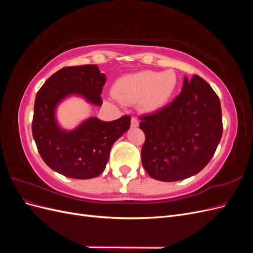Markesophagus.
I'll return each instance as SVG.
<instances>
[{
    "instance_id": "34e87169",
    "label": "esophagus",
    "mask_w": 253,
    "mask_h": 253,
    "mask_svg": "<svg viewBox=\"0 0 253 253\" xmlns=\"http://www.w3.org/2000/svg\"><path fill=\"white\" fill-rule=\"evenodd\" d=\"M131 126H133V127H137L139 126V122H138V119H137L136 117H132V119H131Z\"/></svg>"
}]
</instances>
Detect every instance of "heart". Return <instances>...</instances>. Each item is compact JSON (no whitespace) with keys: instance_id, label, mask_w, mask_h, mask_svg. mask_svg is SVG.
I'll list each match as a JSON object with an SVG mask.
<instances>
[{"instance_id":"obj_1","label":"heart","mask_w":253,"mask_h":253,"mask_svg":"<svg viewBox=\"0 0 253 253\" xmlns=\"http://www.w3.org/2000/svg\"><path fill=\"white\" fill-rule=\"evenodd\" d=\"M177 84L174 71H141L119 78L114 84L113 95L124 103L140 101L145 110L154 111L168 103Z\"/></svg>"}]
</instances>
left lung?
<instances>
[{"instance_id": "8db88e82", "label": "left lung", "mask_w": 253, "mask_h": 253, "mask_svg": "<svg viewBox=\"0 0 253 253\" xmlns=\"http://www.w3.org/2000/svg\"><path fill=\"white\" fill-rule=\"evenodd\" d=\"M145 135L144 170L152 178L176 181L191 177L213 157L223 134L220 101L200 76L183 79L180 94L159 111L140 117Z\"/></svg>"}]
</instances>
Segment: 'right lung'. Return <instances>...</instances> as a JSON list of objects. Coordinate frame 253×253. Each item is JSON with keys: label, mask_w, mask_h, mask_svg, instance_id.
<instances>
[{"label": "right lung", "mask_w": 253, "mask_h": 253, "mask_svg": "<svg viewBox=\"0 0 253 253\" xmlns=\"http://www.w3.org/2000/svg\"><path fill=\"white\" fill-rule=\"evenodd\" d=\"M106 81L97 65L68 66L51 75L38 91L33 118V136L44 163L50 169L75 179L100 175L109 162L114 142L131 126V117L102 121L84 120L72 131L60 127L56 109L65 98L77 95L94 105H102Z\"/></svg>", "instance_id": "add662e5"}]
</instances>
